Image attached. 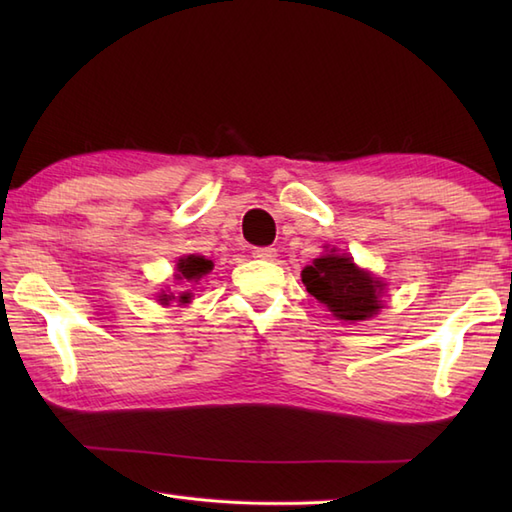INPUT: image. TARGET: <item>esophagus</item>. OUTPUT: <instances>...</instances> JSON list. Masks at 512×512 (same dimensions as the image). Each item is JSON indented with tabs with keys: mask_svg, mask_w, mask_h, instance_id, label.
Segmentation results:
<instances>
[{
	"mask_svg": "<svg viewBox=\"0 0 512 512\" xmlns=\"http://www.w3.org/2000/svg\"><path fill=\"white\" fill-rule=\"evenodd\" d=\"M253 257L255 259H264V262H273L277 257V250L273 246H262V248H255L253 250Z\"/></svg>",
	"mask_w": 512,
	"mask_h": 512,
	"instance_id": "1",
	"label": "esophagus"
}]
</instances>
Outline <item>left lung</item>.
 <instances>
[{"instance_id":"left-lung-1","label":"left lung","mask_w":512,"mask_h":512,"mask_svg":"<svg viewBox=\"0 0 512 512\" xmlns=\"http://www.w3.org/2000/svg\"><path fill=\"white\" fill-rule=\"evenodd\" d=\"M306 290L343 321H363L380 310L383 284L347 255H323L301 273Z\"/></svg>"}]
</instances>
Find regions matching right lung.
I'll return each mask as SVG.
<instances>
[{"mask_svg":"<svg viewBox=\"0 0 512 512\" xmlns=\"http://www.w3.org/2000/svg\"><path fill=\"white\" fill-rule=\"evenodd\" d=\"M211 270H213L211 259H204L202 255H189V257H182L178 262V279L200 281L204 275H209ZM169 299H176V297L162 295L160 301H169ZM189 299H191V292H182L180 303H189Z\"/></svg>","mask_w":512,"mask_h":512,"instance_id":"right-lung-1","label":"right lung"}]
</instances>
